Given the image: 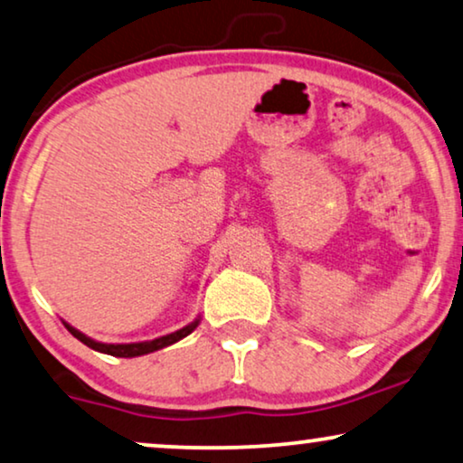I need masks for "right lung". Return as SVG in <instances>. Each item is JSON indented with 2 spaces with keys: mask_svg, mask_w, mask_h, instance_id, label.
<instances>
[{
  "mask_svg": "<svg viewBox=\"0 0 463 463\" xmlns=\"http://www.w3.org/2000/svg\"><path fill=\"white\" fill-rule=\"evenodd\" d=\"M197 323H199V321H194V323H191V325H186L184 329L174 331V334L164 335V337H157V340L138 342V344H100V342L90 340V337L83 335L81 331L69 327V325H67V329L77 337V340L83 342V344H86V346H90L92 350H99V353L110 354V356H123V359H132V356H142V354L155 353V350L165 348V346H169V344L182 340V337H186L194 327H197Z\"/></svg>",
  "mask_w": 463,
  "mask_h": 463,
  "instance_id": "right-lung-1",
  "label": "right lung"
}]
</instances>
